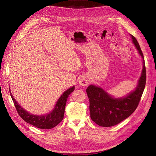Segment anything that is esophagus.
Wrapping results in <instances>:
<instances>
[{
	"instance_id": "1",
	"label": "esophagus",
	"mask_w": 156,
	"mask_h": 156,
	"mask_svg": "<svg viewBox=\"0 0 156 156\" xmlns=\"http://www.w3.org/2000/svg\"><path fill=\"white\" fill-rule=\"evenodd\" d=\"M79 84L80 85L85 87V86H87L89 84V81L86 77H81L79 80Z\"/></svg>"
}]
</instances>
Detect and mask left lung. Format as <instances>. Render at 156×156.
Returning <instances> with one entry per match:
<instances>
[{
    "instance_id": "1",
    "label": "left lung",
    "mask_w": 156,
    "mask_h": 156,
    "mask_svg": "<svg viewBox=\"0 0 156 156\" xmlns=\"http://www.w3.org/2000/svg\"><path fill=\"white\" fill-rule=\"evenodd\" d=\"M131 36L143 60L142 73L135 90L124 98H113L100 87L90 85L87 89L90 101V118L100 126H115L129 117L137 107L144 92L146 81L144 56L137 40L133 35Z\"/></svg>"
}]
</instances>
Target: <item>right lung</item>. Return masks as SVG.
Returning <instances> with one entry per match:
<instances>
[{"instance_id":"add662e5","label":"right lung","mask_w":156,"mask_h":156,"mask_svg":"<svg viewBox=\"0 0 156 156\" xmlns=\"http://www.w3.org/2000/svg\"><path fill=\"white\" fill-rule=\"evenodd\" d=\"M74 89L75 87H72L67 90L66 91H65L56 103L54 110L49 114L43 116L31 115L29 112L25 111L13 98L11 92L10 94L18 114L22 119L24 120L27 123L34 126L37 128L49 129L57 126L63 120L66 103V101L69 94L74 91Z\"/></svg>"}]
</instances>
